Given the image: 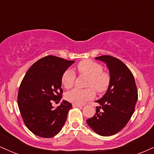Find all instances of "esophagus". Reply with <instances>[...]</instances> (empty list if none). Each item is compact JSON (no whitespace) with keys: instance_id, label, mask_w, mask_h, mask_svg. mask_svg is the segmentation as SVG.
<instances>
[{"instance_id":"obj_1","label":"esophagus","mask_w":154,"mask_h":154,"mask_svg":"<svg viewBox=\"0 0 154 154\" xmlns=\"http://www.w3.org/2000/svg\"><path fill=\"white\" fill-rule=\"evenodd\" d=\"M72 106H73V107H77V108L82 107V106H81V105H79V104H75V103H74Z\"/></svg>"}]
</instances>
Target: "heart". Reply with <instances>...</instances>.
I'll return each mask as SVG.
<instances>
[{"label":"heart","mask_w":154,"mask_h":154,"mask_svg":"<svg viewBox=\"0 0 154 154\" xmlns=\"http://www.w3.org/2000/svg\"><path fill=\"white\" fill-rule=\"evenodd\" d=\"M77 69L80 75L88 77L87 86L91 88L86 89L75 88L69 91L66 94V98L69 101L82 105L94 98V88L98 93L106 91L110 83V76L107 72L103 71L101 65L91 60H84L78 63ZM75 78L76 75L73 70L68 69L63 72L61 82L65 88L69 89L73 87Z\"/></svg>","instance_id":"1"}]
</instances>
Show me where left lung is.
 Returning <instances> with one entry per match:
<instances>
[{
	"instance_id": "obj_1",
	"label": "left lung",
	"mask_w": 154,
	"mask_h": 154,
	"mask_svg": "<svg viewBox=\"0 0 154 154\" xmlns=\"http://www.w3.org/2000/svg\"><path fill=\"white\" fill-rule=\"evenodd\" d=\"M106 64L110 83L105 94L96 100V113L87 119L88 126L101 136H111L126 126L135 111L137 91L135 78L122 61L111 56L95 58Z\"/></svg>"
}]
</instances>
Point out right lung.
Listing matches in <instances>:
<instances>
[{
	"label": "right lung",
	"mask_w": 154,
	"mask_h": 154,
	"mask_svg": "<svg viewBox=\"0 0 154 154\" xmlns=\"http://www.w3.org/2000/svg\"><path fill=\"white\" fill-rule=\"evenodd\" d=\"M75 61L54 56L38 60L26 72L19 89L17 102L26 128L42 137H52L61 131L72 103L63 100L56 109L52 100L62 98L61 77Z\"/></svg>",
	"instance_id": "right-lung-1"
}]
</instances>
